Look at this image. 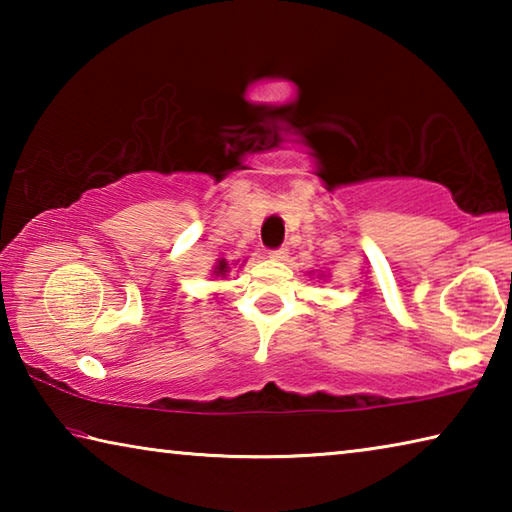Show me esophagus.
Instances as JSON below:
<instances>
[{"label":"esophagus","instance_id":"obj_1","mask_svg":"<svg viewBox=\"0 0 512 512\" xmlns=\"http://www.w3.org/2000/svg\"><path fill=\"white\" fill-rule=\"evenodd\" d=\"M268 255H271L273 259H287V255H289V248H287V246L273 248V250H271V253H268Z\"/></svg>","mask_w":512,"mask_h":512}]
</instances>
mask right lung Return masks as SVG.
<instances>
[{"mask_svg": "<svg viewBox=\"0 0 512 512\" xmlns=\"http://www.w3.org/2000/svg\"><path fill=\"white\" fill-rule=\"evenodd\" d=\"M216 275H225V273H228V262H223V259H221V262H219V266H216V271H214Z\"/></svg>", "mask_w": 512, "mask_h": 512, "instance_id": "right-lung-1", "label": "right lung"}]
</instances>
